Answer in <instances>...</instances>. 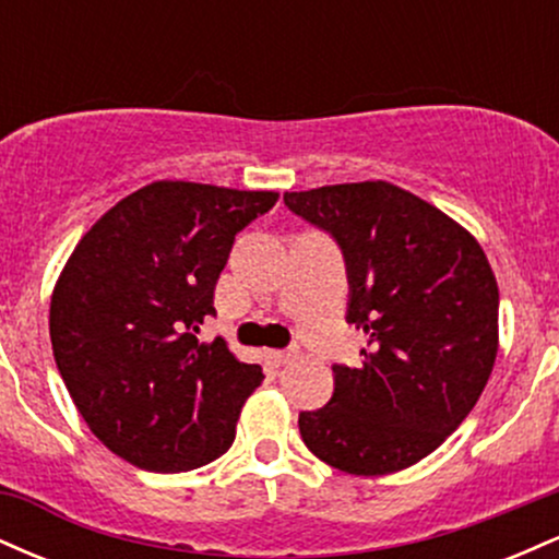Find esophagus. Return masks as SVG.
Listing matches in <instances>:
<instances>
[{
    "instance_id": "1",
    "label": "esophagus",
    "mask_w": 559,
    "mask_h": 559,
    "mask_svg": "<svg viewBox=\"0 0 559 559\" xmlns=\"http://www.w3.org/2000/svg\"><path fill=\"white\" fill-rule=\"evenodd\" d=\"M267 357H271L275 365H286L294 357V349H271L267 352Z\"/></svg>"
}]
</instances>
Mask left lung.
Instances as JSON below:
<instances>
[{
	"instance_id": "obj_1",
	"label": "left lung",
	"mask_w": 559,
	"mask_h": 559,
	"mask_svg": "<svg viewBox=\"0 0 559 559\" xmlns=\"http://www.w3.org/2000/svg\"><path fill=\"white\" fill-rule=\"evenodd\" d=\"M286 207L338 243L360 368L333 365V396L299 413L316 457L352 476L420 463L476 407L497 360L499 288L480 243L386 181L286 191Z\"/></svg>"
}]
</instances>
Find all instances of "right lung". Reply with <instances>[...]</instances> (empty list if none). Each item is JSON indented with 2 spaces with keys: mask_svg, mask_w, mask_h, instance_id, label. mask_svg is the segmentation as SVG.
I'll return each mask as SVG.
<instances>
[{
  "mask_svg": "<svg viewBox=\"0 0 559 559\" xmlns=\"http://www.w3.org/2000/svg\"><path fill=\"white\" fill-rule=\"evenodd\" d=\"M275 191L155 181L99 217L49 307L62 381L92 433L141 471H194L228 452L262 383L223 338L199 342L239 230Z\"/></svg>",
  "mask_w": 559,
  "mask_h": 559,
  "instance_id": "add662e5",
  "label": "right lung"
}]
</instances>
